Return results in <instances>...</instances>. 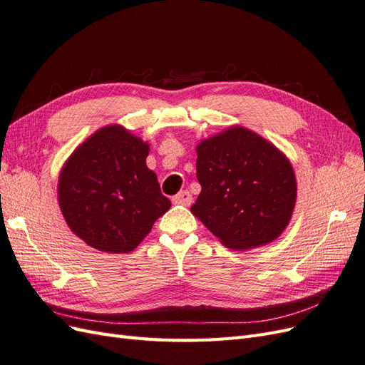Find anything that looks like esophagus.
<instances>
[{"mask_svg":"<svg viewBox=\"0 0 365 365\" xmlns=\"http://www.w3.org/2000/svg\"><path fill=\"white\" fill-rule=\"evenodd\" d=\"M172 201L175 202V204H181V205H190L192 204V201H193V197H192V195H190V192H187V190H181L178 195H175L173 197H172Z\"/></svg>","mask_w":365,"mask_h":365,"instance_id":"obj_1","label":"esophagus"}]
</instances>
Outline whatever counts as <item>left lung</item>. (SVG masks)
Listing matches in <instances>:
<instances>
[{
	"label": "left lung",
	"mask_w": 365,
	"mask_h": 365,
	"mask_svg": "<svg viewBox=\"0 0 365 365\" xmlns=\"http://www.w3.org/2000/svg\"><path fill=\"white\" fill-rule=\"evenodd\" d=\"M201 193L192 213L231 250L271 244L289 225L297 180L288 157L244 126H230L196 146Z\"/></svg>",
	"instance_id": "left-lung-1"
}]
</instances>
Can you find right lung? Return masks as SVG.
<instances>
[{"label": "right lung", "mask_w": 365, "mask_h": 365, "mask_svg": "<svg viewBox=\"0 0 365 365\" xmlns=\"http://www.w3.org/2000/svg\"><path fill=\"white\" fill-rule=\"evenodd\" d=\"M149 143L121 125L97 129L62 165L58 201L73 233L94 250L134 251L170 208L146 165Z\"/></svg>", "instance_id": "add662e5"}]
</instances>
